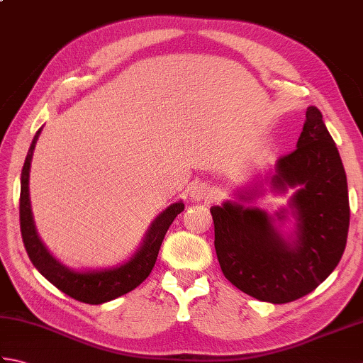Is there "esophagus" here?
I'll return each instance as SVG.
<instances>
[{
  "label": "esophagus",
  "mask_w": 363,
  "mask_h": 363,
  "mask_svg": "<svg viewBox=\"0 0 363 363\" xmlns=\"http://www.w3.org/2000/svg\"><path fill=\"white\" fill-rule=\"evenodd\" d=\"M190 196L195 201H201V199H209L212 196V189L207 186L206 182H195L194 186L190 187Z\"/></svg>",
  "instance_id": "esophagus-1"
}]
</instances>
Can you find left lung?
Wrapping results in <instances>:
<instances>
[{
	"mask_svg": "<svg viewBox=\"0 0 363 363\" xmlns=\"http://www.w3.org/2000/svg\"><path fill=\"white\" fill-rule=\"evenodd\" d=\"M272 189L298 187L289 209L297 229L285 239L274 217L257 207L226 201L212 206L215 251L226 279L246 295L273 304L291 303L315 290L340 262L350 228L348 182L335 142L315 106L307 107L296 150L276 162ZM238 195L243 201L260 189Z\"/></svg>",
	"mask_w": 363,
	"mask_h": 363,
	"instance_id": "1",
	"label": "left lung"
}]
</instances>
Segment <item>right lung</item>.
Here are the masks:
<instances>
[{
  "instance_id": "right-lung-1",
  "label": "right lung",
  "mask_w": 363,
  "mask_h": 363,
  "mask_svg": "<svg viewBox=\"0 0 363 363\" xmlns=\"http://www.w3.org/2000/svg\"><path fill=\"white\" fill-rule=\"evenodd\" d=\"M40 133L42 128L37 130L33 138L25 165L21 169L20 229L23 243H25L30 262L42 273V276H45L52 285H56L60 291H64L65 295L73 299L81 301V303L103 304L121 295H126L128 291L138 287L150 276L154 264H156L160 245L164 242L167 230L173 220L184 211V203L177 201L168 206L151 223L142 246L126 264L106 269H90V272H74V269L67 268L59 260L54 259L50 251L45 248V245L37 235L33 212H30L29 168Z\"/></svg>"
}]
</instances>
